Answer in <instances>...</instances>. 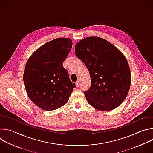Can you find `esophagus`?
<instances>
[{
    "mask_svg": "<svg viewBox=\"0 0 153 153\" xmlns=\"http://www.w3.org/2000/svg\"><path fill=\"white\" fill-rule=\"evenodd\" d=\"M76 86H77V88L79 87V86H80V82H79V80L76 82Z\"/></svg>",
    "mask_w": 153,
    "mask_h": 153,
    "instance_id": "1",
    "label": "esophagus"
}]
</instances>
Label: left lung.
Wrapping results in <instances>:
<instances>
[{
  "instance_id": "1",
  "label": "left lung",
  "mask_w": 153,
  "mask_h": 153,
  "mask_svg": "<svg viewBox=\"0 0 153 153\" xmlns=\"http://www.w3.org/2000/svg\"><path fill=\"white\" fill-rule=\"evenodd\" d=\"M76 56L86 65L91 86L85 91L89 104L98 111L118 108L126 98L131 84L128 63L121 51L108 41L86 37L75 46Z\"/></svg>"
}]
</instances>
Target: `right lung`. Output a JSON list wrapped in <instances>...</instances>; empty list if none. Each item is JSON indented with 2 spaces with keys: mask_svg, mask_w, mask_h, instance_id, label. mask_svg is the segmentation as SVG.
<instances>
[{
  "mask_svg": "<svg viewBox=\"0 0 153 153\" xmlns=\"http://www.w3.org/2000/svg\"><path fill=\"white\" fill-rule=\"evenodd\" d=\"M69 38H59L41 45L29 58L23 73L27 94L44 111L64 106L76 87L63 62L72 47Z\"/></svg>",
  "mask_w": 153,
  "mask_h": 153,
  "instance_id": "obj_1",
  "label": "right lung"
}]
</instances>
